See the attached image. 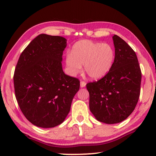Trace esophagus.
Returning <instances> with one entry per match:
<instances>
[{
	"label": "esophagus",
	"instance_id": "34e87169",
	"mask_svg": "<svg viewBox=\"0 0 156 156\" xmlns=\"http://www.w3.org/2000/svg\"><path fill=\"white\" fill-rule=\"evenodd\" d=\"M86 84H87V83H86V82H84V81H81L80 82V87H82V88L84 87L85 86H86Z\"/></svg>",
	"mask_w": 156,
	"mask_h": 156
}]
</instances>
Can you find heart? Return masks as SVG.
<instances>
[{"label": "heart", "mask_w": 156, "mask_h": 156, "mask_svg": "<svg viewBox=\"0 0 156 156\" xmlns=\"http://www.w3.org/2000/svg\"><path fill=\"white\" fill-rule=\"evenodd\" d=\"M114 59L115 51L110 44L81 40L72 46L70 54L66 57V64L71 76L80 73L84 64L85 72L90 78L99 79L109 72Z\"/></svg>", "instance_id": "heart-1"}]
</instances>
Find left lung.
<instances>
[{"label":"left lung","instance_id":"left-lung-1","mask_svg":"<svg viewBox=\"0 0 156 156\" xmlns=\"http://www.w3.org/2000/svg\"><path fill=\"white\" fill-rule=\"evenodd\" d=\"M115 59L110 70L98 81L89 82V107L98 121L118 123L136 107L140 95L141 72L135 52L114 35Z\"/></svg>","mask_w":156,"mask_h":156}]
</instances>
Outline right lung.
Wrapping results in <instances>:
<instances>
[{
	"instance_id": "1",
	"label": "right lung",
	"mask_w": 156,
	"mask_h": 156,
	"mask_svg": "<svg viewBox=\"0 0 156 156\" xmlns=\"http://www.w3.org/2000/svg\"><path fill=\"white\" fill-rule=\"evenodd\" d=\"M67 40L40 34L21 53L13 76L16 101L32 124L42 128L60 125L70 111L80 80L64 74L62 61Z\"/></svg>"
}]
</instances>
